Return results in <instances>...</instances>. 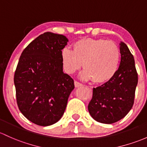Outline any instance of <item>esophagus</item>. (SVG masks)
I'll return each mask as SVG.
<instances>
[{"label": "esophagus", "mask_w": 147, "mask_h": 147, "mask_svg": "<svg viewBox=\"0 0 147 147\" xmlns=\"http://www.w3.org/2000/svg\"><path fill=\"white\" fill-rule=\"evenodd\" d=\"M74 85H75L76 88H78V87L83 86V84H82V83H78V81H74Z\"/></svg>", "instance_id": "esophagus-1"}]
</instances>
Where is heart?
Returning <instances> with one entry per match:
<instances>
[{
	"label": "heart",
	"instance_id": "1",
	"mask_svg": "<svg viewBox=\"0 0 147 147\" xmlns=\"http://www.w3.org/2000/svg\"><path fill=\"white\" fill-rule=\"evenodd\" d=\"M61 61L67 74H74L83 64L85 70L80 74L82 79L104 83L117 72L120 50L111 40L86 38L74 42L73 52L64 48L61 51Z\"/></svg>",
	"mask_w": 147,
	"mask_h": 147
}]
</instances>
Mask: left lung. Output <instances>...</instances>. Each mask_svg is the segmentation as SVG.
<instances>
[{
	"label": "left lung",
	"mask_w": 147,
	"mask_h": 147,
	"mask_svg": "<svg viewBox=\"0 0 147 147\" xmlns=\"http://www.w3.org/2000/svg\"><path fill=\"white\" fill-rule=\"evenodd\" d=\"M119 45L121 62L117 72L108 82L93 88L88 107L90 116L102 123L111 124L123 118L134 104L138 82L135 59L125 42Z\"/></svg>",
	"instance_id": "8db88e82"
}]
</instances>
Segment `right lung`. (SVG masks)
I'll use <instances>...</instances> for the list:
<instances>
[{
    "mask_svg": "<svg viewBox=\"0 0 147 147\" xmlns=\"http://www.w3.org/2000/svg\"><path fill=\"white\" fill-rule=\"evenodd\" d=\"M65 36L45 32L24 50L14 76L19 109L40 126L56 123L64 114L74 81L63 72Z\"/></svg>",
    "mask_w": 147,
    "mask_h": 147,
    "instance_id": "right-lung-1",
    "label": "right lung"
}]
</instances>
